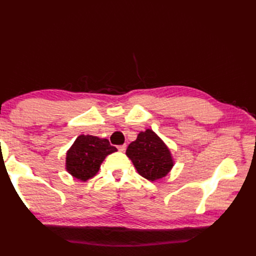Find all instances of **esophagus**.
Returning a JSON list of instances; mask_svg holds the SVG:
<instances>
[{"instance_id":"1","label":"esophagus","mask_w":256,"mask_h":256,"mask_svg":"<svg viewBox=\"0 0 256 256\" xmlns=\"http://www.w3.org/2000/svg\"><path fill=\"white\" fill-rule=\"evenodd\" d=\"M118 150H120V152H124L125 150H126V145H120V146H118Z\"/></svg>"}]
</instances>
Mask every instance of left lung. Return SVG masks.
Wrapping results in <instances>:
<instances>
[{
	"label": "left lung",
	"mask_w": 256,
	"mask_h": 256,
	"mask_svg": "<svg viewBox=\"0 0 256 256\" xmlns=\"http://www.w3.org/2000/svg\"><path fill=\"white\" fill-rule=\"evenodd\" d=\"M126 155L140 175L150 182L165 177L174 166L170 148L152 130L138 135L128 145Z\"/></svg>",
	"instance_id": "obj_1"
}]
</instances>
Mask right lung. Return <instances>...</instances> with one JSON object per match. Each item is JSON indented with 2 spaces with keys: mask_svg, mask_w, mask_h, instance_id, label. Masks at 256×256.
<instances>
[{
  "mask_svg": "<svg viewBox=\"0 0 256 256\" xmlns=\"http://www.w3.org/2000/svg\"><path fill=\"white\" fill-rule=\"evenodd\" d=\"M116 150L106 138L80 135L67 152L66 170L74 178L86 182L96 176L106 157Z\"/></svg>",
  "mask_w": 256,
  "mask_h": 256,
  "instance_id": "right-lung-1",
  "label": "right lung"
}]
</instances>
